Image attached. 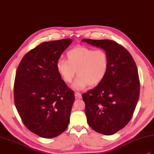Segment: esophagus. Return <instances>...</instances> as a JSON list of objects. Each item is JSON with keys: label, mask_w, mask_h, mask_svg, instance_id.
<instances>
[{"label": "esophagus", "mask_w": 154, "mask_h": 154, "mask_svg": "<svg viewBox=\"0 0 154 154\" xmlns=\"http://www.w3.org/2000/svg\"><path fill=\"white\" fill-rule=\"evenodd\" d=\"M75 97L77 98H82V95L80 93V92H75Z\"/></svg>", "instance_id": "esophagus-1"}]
</instances>
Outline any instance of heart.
Masks as SVG:
<instances>
[{"instance_id": "1", "label": "heart", "mask_w": 154, "mask_h": 154, "mask_svg": "<svg viewBox=\"0 0 154 154\" xmlns=\"http://www.w3.org/2000/svg\"><path fill=\"white\" fill-rule=\"evenodd\" d=\"M66 58L67 60H58L56 69L67 83L73 81L77 71L78 77L72 85L75 90H83L88 85L91 87L98 85L108 73V55L102 49L78 46L67 52Z\"/></svg>"}]
</instances>
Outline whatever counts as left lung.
Returning a JSON list of instances; mask_svg holds the SVG:
<instances>
[{
    "mask_svg": "<svg viewBox=\"0 0 154 154\" xmlns=\"http://www.w3.org/2000/svg\"><path fill=\"white\" fill-rule=\"evenodd\" d=\"M107 52L109 68L97 87L82 94L87 122L92 129L112 135L125 127L131 119L140 95L137 65L131 54L114 41L82 40Z\"/></svg>",
    "mask_w": 154,
    "mask_h": 154,
    "instance_id": "8db88e82",
    "label": "left lung"
}]
</instances>
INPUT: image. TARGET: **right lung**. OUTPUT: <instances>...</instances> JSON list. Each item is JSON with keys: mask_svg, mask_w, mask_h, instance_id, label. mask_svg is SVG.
I'll use <instances>...</instances> for the list:
<instances>
[{"mask_svg": "<svg viewBox=\"0 0 154 154\" xmlns=\"http://www.w3.org/2000/svg\"><path fill=\"white\" fill-rule=\"evenodd\" d=\"M71 42L70 38L42 42L23 56L16 70V108L25 126L42 138L57 137L69 123L74 92L62 79L56 63Z\"/></svg>", "mask_w": 154, "mask_h": 154, "instance_id": "obj_1", "label": "right lung"}]
</instances>
